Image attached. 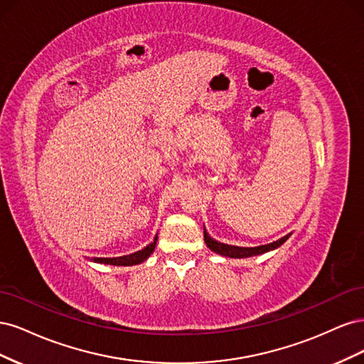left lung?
<instances>
[{
    "instance_id": "1",
    "label": "left lung",
    "mask_w": 364,
    "mask_h": 364,
    "mask_svg": "<svg viewBox=\"0 0 364 364\" xmlns=\"http://www.w3.org/2000/svg\"><path fill=\"white\" fill-rule=\"evenodd\" d=\"M203 237H205L206 246L211 249L213 252L218 253V255L228 257V258H249V257L262 255V253L278 249L281 245H284L285 241L289 240L290 234L277 240V241H273V243H270V245H264V246H258V247H238V246H229V245L218 243V241H215L214 238L209 237V234L206 232L205 228H203Z\"/></svg>"
}]
</instances>
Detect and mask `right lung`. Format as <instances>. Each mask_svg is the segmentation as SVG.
Here are the masks:
<instances>
[{"instance_id":"1","label":"right lung","mask_w":364,"mask_h":364,"mask_svg":"<svg viewBox=\"0 0 364 364\" xmlns=\"http://www.w3.org/2000/svg\"><path fill=\"white\" fill-rule=\"evenodd\" d=\"M156 241H158V234L155 238H153V241L149 246H146L144 249H141L135 253H130V255L117 257V258H92L91 261L98 262V264H111V266H136V264L144 262L151 255V253L155 252Z\"/></svg>"}]
</instances>
